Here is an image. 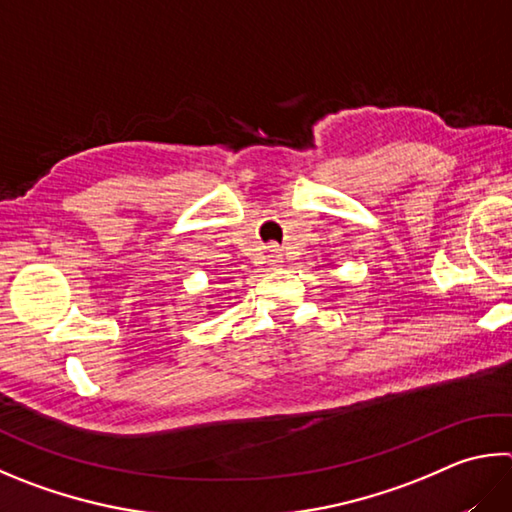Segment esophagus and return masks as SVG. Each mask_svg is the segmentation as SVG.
Returning <instances> with one entry per match:
<instances>
[{
    "mask_svg": "<svg viewBox=\"0 0 512 512\" xmlns=\"http://www.w3.org/2000/svg\"><path fill=\"white\" fill-rule=\"evenodd\" d=\"M268 264L271 266H282V255L277 253V248H268Z\"/></svg>",
    "mask_w": 512,
    "mask_h": 512,
    "instance_id": "obj_1",
    "label": "esophagus"
}]
</instances>
